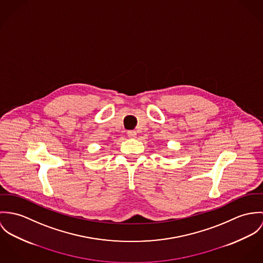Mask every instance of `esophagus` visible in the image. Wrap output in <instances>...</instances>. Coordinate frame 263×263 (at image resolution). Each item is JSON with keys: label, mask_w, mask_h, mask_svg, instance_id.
I'll return each instance as SVG.
<instances>
[{"label": "esophagus", "mask_w": 263, "mask_h": 263, "mask_svg": "<svg viewBox=\"0 0 263 263\" xmlns=\"http://www.w3.org/2000/svg\"><path fill=\"white\" fill-rule=\"evenodd\" d=\"M127 134H128V136H129L130 138H135V137H136V135H137L136 131H134V130H130V131H128V132H127Z\"/></svg>", "instance_id": "obj_1"}]
</instances>
